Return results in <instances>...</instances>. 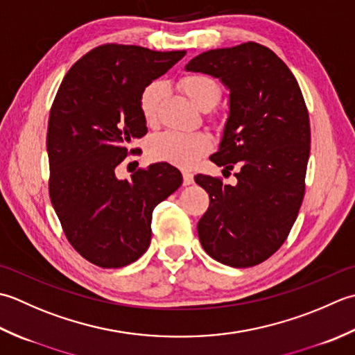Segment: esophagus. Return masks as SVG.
<instances>
[{
  "instance_id": "obj_1",
  "label": "esophagus",
  "mask_w": 355,
  "mask_h": 355,
  "mask_svg": "<svg viewBox=\"0 0 355 355\" xmlns=\"http://www.w3.org/2000/svg\"><path fill=\"white\" fill-rule=\"evenodd\" d=\"M182 176H184V185H191L194 182V178H193L191 173L184 171Z\"/></svg>"
}]
</instances>
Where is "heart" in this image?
Instances as JSON below:
<instances>
[{"label":"heart","mask_w":355,"mask_h":355,"mask_svg":"<svg viewBox=\"0 0 355 355\" xmlns=\"http://www.w3.org/2000/svg\"><path fill=\"white\" fill-rule=\"evenodd\" d=\"M180 89L188 99L200 110L213 108L220 98V85L213 76L194 73L180 81ZM165 95V84L161 81L150 83L141 93L139 107L144 121L155 125L159 116V107ZM211 148V139L205 133H176L165 132L156 136L151 142V155L162 162L176 167L188 168L199 162V159Z\"/></svg>","instance_id":"heart-1"}]
</instances>
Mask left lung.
<instances>
[{"label":"left lung","mask_w":355,"mask_h":355,"mask_svg":"<svg viewBox=\"0 0 355 355\" xmlns=\"http://www.w3.org/2000/svg\"><path fill=\"white\" fill-rule=\"evenodd\" d=\"M185 70L218 78L228 89V118L209 159L225 170L241 167L236 185L194 176L209 196L198 222L199 241L223 265L254 266L285 242L305 194L311 142L305 99L286 64L257 42L208 50Z\"/></svg>","instance_id":"1"}]
</instances>
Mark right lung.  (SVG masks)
<instances>
[{"mask_svg":"<svg viewBox=\"0 0 355 355\" xmlns=\"http://www.w3.org/2000/svg\"><path fill=\"white\" fill-rule=\"evenodd\" d=\"M185 53L104 44L76 61L58 89L47 128L50 200L71 247L101 268H121L147 251L155 207L182 184L167 162L130 180L118 179L116 167L147 133L142 90Z\"/></svg>","mask_w":355,"mask_h":355,"instance_id":"obj_1","label":"right lung"}]
</instances>
